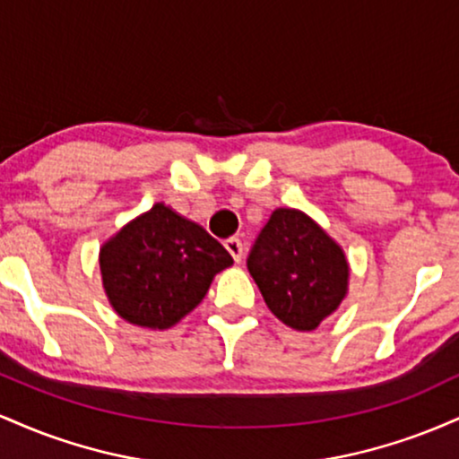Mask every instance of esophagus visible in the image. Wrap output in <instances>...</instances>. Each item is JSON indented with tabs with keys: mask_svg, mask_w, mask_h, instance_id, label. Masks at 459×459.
<instances>
[{
	"mask_svg": "<svg viewBox=\"0 0 459 459\" xmlns=\"http://www.w3.org/2000/svg\"><path fill=\"white\" fill-rule=\"evenodd\" d=\"M224 246H226V250L230 252V256H233L235 263H239L241 259H244V244H241L237 237H230V239H226Z\"/></svg>",
	"mask_w": 459,
	"mask_h": 459,
	"instance_id": "1",
	"label": "esophagus"
}]
</instances>
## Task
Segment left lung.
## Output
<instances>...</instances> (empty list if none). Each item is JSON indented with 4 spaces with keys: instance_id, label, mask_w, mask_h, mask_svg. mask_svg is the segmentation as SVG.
<instances>
[{
    "instance_id": "left-lung-1",
    "label": "left lung",
    "mask_w": 459,
    "mask_h": 459,
    "mask_svg": "<svg viewBox=\"0 0 459 459\" xmlns=\"http://www.w3.org/2000/svg\"><path fill=\"white\" fill-rule=\"evenodd\" d=\"M267 308L289 328L315 330L341 307L350 289V263L310 215L278 207L247 256Z\"/></svg>"
}]
</instances>
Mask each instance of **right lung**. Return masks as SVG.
<instances>
[{
  "label": "right lung",
  "instance_id": "1",
  "mask_svg": "<svg viewBox=\"0 0 459 459\" xmlns=\"http://www.w3.org/2000/svg\"><path fill=\"white\" fill-rule=\"evenodd\" d=\"M233 256L203 226L155 203L99 250L105 296L118 317L168 330L203 302Z\"/></svg>",
  "mask_w": 459,
  "mask_h": 459
}]
</instances>
